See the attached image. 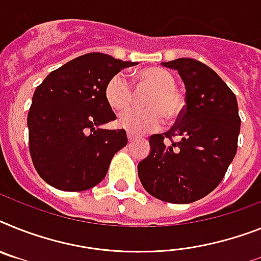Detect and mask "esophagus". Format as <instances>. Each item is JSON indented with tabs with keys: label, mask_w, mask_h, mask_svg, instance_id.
<instances>
[{
	"label": "esophagus",
	"mask_w": 261,
	"mask_h": 261,
	"mask_svg": "<svg viewBox=\"0 0 261 261\" xmlns=\"http://www.w3.org/2000/svg\"><path fill=\"white\" fill-rule=\"evenodd\" d=\"M127 139H128V142H133L135 139L134 134H131V133H127Z\"/></svg>",
	"instance_id": "1"
}]
</instances>
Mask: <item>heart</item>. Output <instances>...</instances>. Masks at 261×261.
Here are the masks:
<instances>
[{
	"instance_id": "heart-1",
	"label": "heart",
	"mask_w": 261,
	"mask_h": 261,
	"mask_svg": "<svg viewBox=\"0 0 261 261\" xmlns=\"http://www.w3.org/2000/svg\"><path fill=\"white\" fill-rule=\"evenodd\" d=\"M175 78L162 67H148L138 73V89L152 90L144 99L146 110L131 109L122 113L118 124L133 134H146L158 130L163 123V115L171 120L183 110V99L175 89ZM134 89L122 73L113 75L105 86V97L114 110L122 111L134 100Z\"/></svg>"
}]
</instances>
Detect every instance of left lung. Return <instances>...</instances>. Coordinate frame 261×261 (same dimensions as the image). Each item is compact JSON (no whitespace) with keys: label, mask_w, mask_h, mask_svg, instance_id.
<instances>
[{"label":"left lung","mask_w":261,"mask_h":261,"mask_svg":"<svg viewBox=\"0 0 261 261\" xmlns=\"http://www.w3.org/2000/svg\"><path fill=\"white\" fill-rule=\"evenodd\" d=\"M162 65L178 70L186 105L167 133L151 135L150 155L138 164V175L154 198L186 204L223 180L238 150L240 117L235 94L211 67L192 58Z\"/></svg>","instance_id":"1"}]
</instances>
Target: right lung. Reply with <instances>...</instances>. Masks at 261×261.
<instances>
[{
  "instance_id": "right-lung-1",
  "label": "right lung",
  "mask_w": 261,
  "mask_h": 261,
  "mask_svg": "<svg viewBox=\"0 0 261 261\" xmlns=\"http://www.w3.org/2000/svg\"><path fill=\"white\" fill-rule=\"evenodd\" d=\"M134 65L89 53L51 71L37 86L28 114L29 151L47 185L85 191L103 180L115 152L127 144L123 128L99 127L117 118L105 86L111 76Z\"/></svg>"
}]
</instances>
